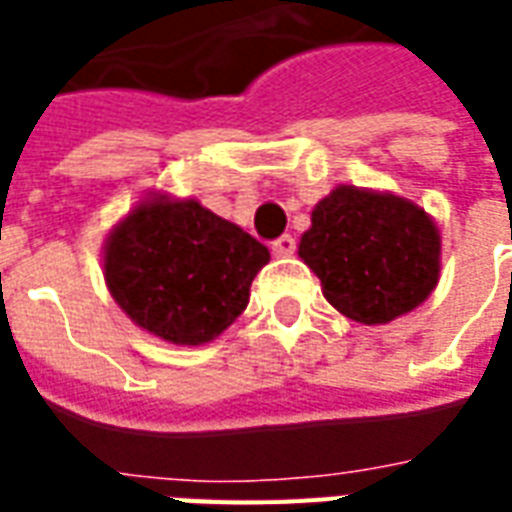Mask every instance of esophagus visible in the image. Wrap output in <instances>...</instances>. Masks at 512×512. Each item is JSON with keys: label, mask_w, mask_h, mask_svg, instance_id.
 Masks as SVG:
<instances>
[{"label": "esophagus", "mask_w": 512, "mask_h": 512, "mask_svg": "<svg viewBox=\"0 0 512 512\" xmlns=\"http://www.w3.org/2000/svg\"><path fill=\"white\" fill-rule=\"evenodd\" d=\"M271 252L277 257H290L296 252V238H293V235H282V238H277V241L271 244Z\"/></svg>", "instance_id": "34e87169"}]
</instances>
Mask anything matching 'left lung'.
Returning a JSON list of instances; mask_svg holds the SVG:
<instances>
[{"label":"left lung","instance_id":"8db88e82","mask_svg":"<svg viewBox=\"0 0 512 512\" xmlns=\"http://www.w3.org/2000/svg\"><path fill=\"white\" fill-rule=\"evenodd\" d=\"M299 257L334 310L381 326L417 310L439 285L441 235L417 202L340 183L312 208Z\"/></svg>","mask_w":512,"mask_h":512}]
</instances>
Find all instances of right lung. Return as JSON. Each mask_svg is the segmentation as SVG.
Wrapping results in <instances>:
<instances>
[{
    "mask_svg": "<svg viewBox=\"0 0 512 512\" xmlns=\"http://www.w3.org/2000/svg\"><path fill=\"white\" fill-rule=\"evenodd\" d=\"M104 279L117 307L158 340L205 345L233 326L271 255L194 197L150 191L109 230Z\"/></svg>",
    "mask_w": 512,
    "mask_h": 512,
    "instance_id": "obj_1",
    "label": "right lung"
}]
</instances>
